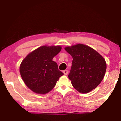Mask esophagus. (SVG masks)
<instances>
[{
    "instance_id": "34e87169",
    "label": "esophagus",
    "mask_w": 121,
    "mask_h": 121,
    "mask_svg": "<svg viewBox=\"0 0 121 121\" xmlns=\"http://www.w3.org/2000/svg\"><path fill=\"white\" fill-rule=\"evenodd\" d=\"M63 72L64 75H67L68 73V71L67 70H64L63 71Z\"/></svg>"
}]
</instances>
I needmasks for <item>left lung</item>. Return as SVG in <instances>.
Wrapping results in <instances>:
<instances>
[{"instance_id":"obj_1","label":"left lung","mask_w":121,"mask_h":121,"mask_svg":"<svg viewBox=\"0 0 121 121\" xmlns=\"http://www.w3.org/2000/svg\"><path fill=\"white\" fill-rule=\"evenodd\" d=\"M73 57L69 79L73 87L81 93L95 89L103 79L106 70L105 60L89 46L78 44L65 48Z\"/></svg>"}]
</instances>
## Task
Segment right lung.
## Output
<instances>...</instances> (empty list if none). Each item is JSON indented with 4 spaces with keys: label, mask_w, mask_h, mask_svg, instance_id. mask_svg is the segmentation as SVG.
<instances>
[{
    "label": "right lung",
    "mask_w": 121,
    "mask_h": 121,
    "mask_svg": "<svg viewBox=\"0 0 121 121\" xmlns=\"http://www.w3.org/2000/svg\"><path fill=\"white\" fill-rule=\"evenodd\" d=\"M61 48L59 46H42L28 54L21 62V77L34 92L44 94L50 91L64 74L58 70L57 63L52 60Z\"/></svg>",
    "instance_id": "1"
}]
</instances>
